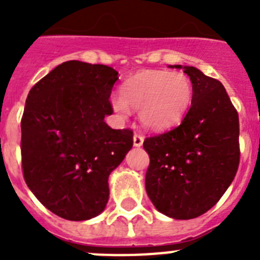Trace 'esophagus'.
<instances>
[{
	"instance_id": "1",
	"label": "esophagus",
	"mask_w": 260,
	"mask_h": 260,
	"mask_svg": "<svg viewBox=\"0 0 260 260\" xmlns=\"http://www.w3.org/2000/svg\"><path fill=\"white\" fill-rule=\"evenodd\" d=\"M143 141H144L143 135L135 133V134H134V146L135 147H141L142 144H143Z\"/></svg>"
}]
</instances>
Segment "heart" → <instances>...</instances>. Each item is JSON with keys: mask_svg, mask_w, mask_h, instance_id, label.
I'll list each match as a JSON object with an SVG mask.
<instances>
[{"mask_svg": "<svg viewBox=\"0 0 260 260\" xmlns=\"http://www.w3.org/2000/svg\"><path fill=\"white\" fill-rule=\"evenodd\" d=\"M119 96H112L110 104L118 116L126 117L128 108L139 110L142 125L162 130L178 122L192 100V84L180 71L143 70L126 79Z\"/></svg>", "mask_w": 260, "mask_h": 260, "instance_id": "heart-1", "label": "heart"}]
</instances>
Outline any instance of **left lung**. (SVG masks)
Wrapping results in <instances>:
<instances>
[{
    "label": "left lung",
    "mask_w": 260,
    "mask_h": 260,
    "mask_svg": "<svg viewBox=\"0 0 260 260\" xmlns=\"http://www.w3.org/2000/svg\"><path fill=\"white\" fill-rule=\"evenodd\" d=\"M171 68L181 69L176 65ZM189 112L177 127L146 138V190L157 211L177 220L207 212L220 201L240 164V121L224 86L192 66Z\"/></svg>",
    "instance_id": "obj_1"
}]
</instances>
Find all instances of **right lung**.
<instances>
[{
  "label": "right lung",
  "mask_w": 260,
  "mask_h": 260,
  "mask_svg": "<svg viewBox=\"0 0 260 260\" xmlns=\"http://www.w3.org/2000/svg\"><path fill=\"white\" fill-rule=\"evenodd\" d=\"M118 73L68 61L32 87L20 128L24 181L43 206L71 221L92 219L109 199L110 172L133 147V130H114L110 93Z\"/></svg>",
  "instance_id": "right-lung-1"
}]
</instances>
